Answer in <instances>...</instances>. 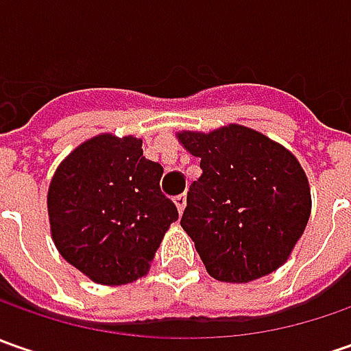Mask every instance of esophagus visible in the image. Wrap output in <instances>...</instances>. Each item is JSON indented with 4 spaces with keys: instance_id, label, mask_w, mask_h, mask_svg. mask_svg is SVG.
<instances>
[{
    "instance_id": "1",
    "label": "esophagus",
    "mask_w": 351,
    "mask_h": 351,
    "mask_svg": "<svg viewBox=\"0 0 351 351\" xmlns=\"http://www.w3.org/2000/svg\"><path fill=\"white\" fill-rule=\"evenodd\" d=\"M173 203H176L178 210H180V213H183V209H185V203H187V197H185V193H182V195H178V197H173Z\"/></svg>"
}]
</instances>
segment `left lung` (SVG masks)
Returning <instances> with one entry per match:
<instances>
[{
  "label": "left lung",
  "mask_w": 351,
  "mask_h": 351,
  "mask_svg": "<svg viewBox=\"0 0 351 351\" xmlns=\"http://www.w3.org/2000/svg\"><path fill=\"white\" fill-rule=\"evenodd\" d=\"M178 138L201 160L182 226L207 271L228 283L276 271L311 217V189L297 158L240 125Z\"/></svg>",
  "instance_id": "left-lung-1"
}]
</instances>
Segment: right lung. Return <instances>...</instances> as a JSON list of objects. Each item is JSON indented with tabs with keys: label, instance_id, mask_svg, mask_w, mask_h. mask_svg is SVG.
I'll use <instances>...</instances> for the list:
<instances>
[{
	"label": "right lung",
	"instance_id": "add662e5",
	"mask_svg": "<svg viewBox=\"0 0 351 351\" xmlns=\"http://www.w3.org/2000/svg\"><path fill=\"white\" fill-rule=\"evenodd\" d=\"M162 173L134 136L101 134L77 146L48 189L50 230L62 258L103 285L144 276L178 221L173 201L160 189Z\"/></svg>",
	"mask_w": 351,
	"mask_h": 351
}]
</instances>
